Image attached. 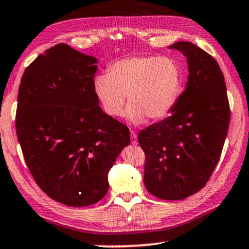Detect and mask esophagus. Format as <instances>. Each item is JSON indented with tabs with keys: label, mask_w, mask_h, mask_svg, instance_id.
<instances>
[{
	"label": "esophagus",
	"mask_w": 249,
	"mask_h": 249,
	"mask_svg": "<svg viewBox=\"0 0 249 249\" xmlns=\"http://www.w3.org/2000/svg\"><path fill=\"white\" fill-rule=\"evenodd\" d=\"M131 143H132V144H138L137 134H135L133 131H131Z\"/></svg>",
	"instance_id": "34e87169"
}]
</instances>
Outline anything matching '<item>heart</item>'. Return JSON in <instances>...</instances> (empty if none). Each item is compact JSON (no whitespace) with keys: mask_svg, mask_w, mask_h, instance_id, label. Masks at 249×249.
<instances>
[{"mask_svg":"<svg viewBox=\"0 0 249 249\" xmlns=\"http://www.w3.org/2000/svg\"><path fill=\"white\" fill-rule=\"evenodd\" d=\"M94 93L110 117L122 115L126 100V119L139 125L147 117L160 121L171 114L182 89L181 69L175 59L159 56H131L96 74Z\"/></svg>","mask_w":249,"mask_h":249,"instance_id":"1","label":"heart"}]
</instances>
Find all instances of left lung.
<instances>
[{
	"mask_svg": "<svg viewBox=\"0 0 249 249\" xmlns=\"http://www.w3.org/2000/svg\"><path fill=\"white\" fill-rule=\"evenodd\" d=\"M187 59L186 87L171 115L138 135L146 154L143 182L162 200H182L209 180L230 124L224 75L216 59L187 41L169 47Z\"/></svg>",
	"mask_w": 249,
	"mask_h": 249,
	"instance_id": "obj_1",
	"label": "left lung"
}]
</instances>
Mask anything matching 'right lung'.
I'll list each match as a JSON object with an SVG mask.
<instances>
[{"mask_svg": "<svg viewBox=\"0 0 249 249\" xmlns=\"http://www.w3.org/2000/svg\"><path fill=\"white\" fill-rule=\"evenodd\" d=\"M96 63L58 43L28 65L18 90L16 131L25 162L41 190L65 206L101 200L110 169L131 142L128 128L99 106Z\"/></svg>", "mask_w": 249, "mask_h": 249, "instance_id": "add662e5", "label": "right lung"}]
</instances>
